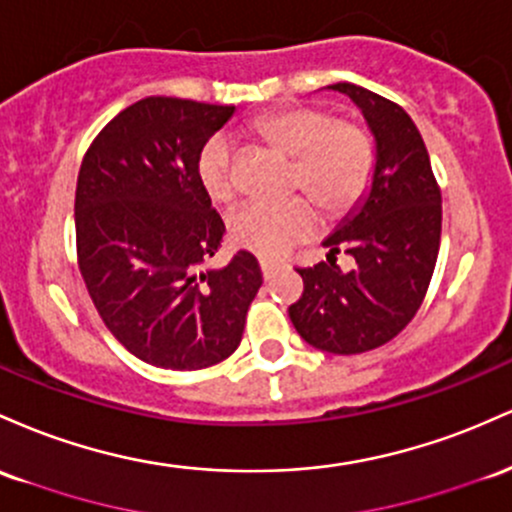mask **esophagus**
Listing matches in <instances>:
<instances>
[{
  "instance_id": "esophagus-1",
  "label": "esophagus",
  "mask_w": 512,
  "mask_h": 512,
  "mask_svg": "<svg viewBox=\"0 0 512 512\" xmlns=\"http://www.w3.org/2000/svg\"><path fill=\"white\" fill-rule=\"evenodd\" d=\"M280 271V266L278 263H273V261H266V258H261V273H263V278L266 280H271L275 273Z\"/></svg>"
}]
</instances>
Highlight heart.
Here are the masks:
<instances>
[{"label": "heart", "mask_w": 512, "mask_h": 512, "mask_svg": "<svg viewBox=\"0 0 512 512\" xmlns=\"http://www.w3.org/2000/svg\"><path fill=\"white\" fill-rule=\"evenodd\" d=\"M256 137L290 154L295 186L312 195L331 217L348 215L370 193L377 171V147L370 130L355 120H336L321 106H287L251 123ZM198 181L212 203H232L239 181L234 147L225 137H210L195 162ZM319 225L312 200L271 203L256 200L229 220L234 244L263 258H283L295 244L312 237Z\"/></svg>", "instance_id": "1"}]
</instances>
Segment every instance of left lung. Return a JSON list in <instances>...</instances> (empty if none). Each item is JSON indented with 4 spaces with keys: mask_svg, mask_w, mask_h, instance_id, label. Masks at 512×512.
Masks as SVG:
<instances>
[{
    "mask_svg": "<svg viewBox=\"0 0 512 512\" xmlns=\"http://www.w3.org/2000/svg\"><path fill=\"white\" fill-rule=\"evenodd\" d=\"M331 89L363 111L377 171L363 208L324 241L330 263L297 268L304 292L287 312L309 346L355 355L384 346L416 317L438 261L442 198L421 132L399 103L348 82ZM341 250L356 258L353 272L335 266Z\"/></svg>",
    "mask_w": 512,
    "mask_h": 512,
    "instance_id": "left-lung-1",
    "label": "left lung"
}]
</instances>
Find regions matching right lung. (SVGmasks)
<instances>
[{
    "mask_svg": "<svg viewBox=\"0 0 512 512\" xmlns=\"http://www.w3.org/2000/svg\"><path fill=\"white\" fill-rule=\"evenodd\" d=\"M232 113L234 106L149 96L103 125L79 166L74 229L86 290L106 329L164 370L229 358L263 283L249 251L205 268L225 222L195 162Z\"/></svg>",
    "mask_w": 512,
    "mask_h": 512,
    "instance_id": "right-lung-1",
    "label": "right lung"
}]
</instances>
